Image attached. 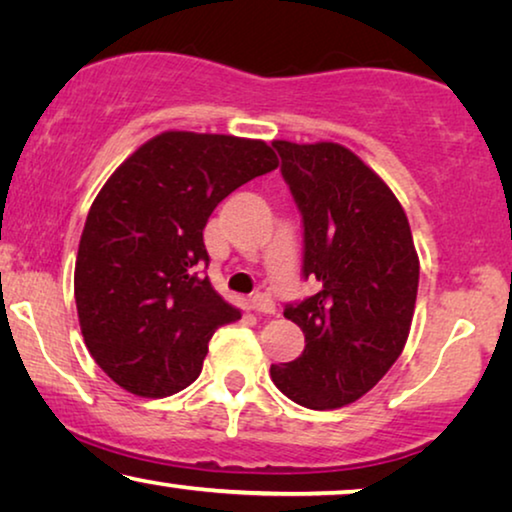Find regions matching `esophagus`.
I'll list each match as a JSON object with an SVG mask.
<instances>
[{"label": "esophagus", "instance_id": "1", "mask_svg": "<svg viewBox=\"0 0 512 512\" xmlns=\"http://www.w3.org/2000/svg\"><path fill=\"white\" fill-rule=\"evenodd\" d=\"M250 305H253L255 312H262V315H276V303L269 294H255L253 299H250Z\"/></svg>", "mask_w": 512, "mask_h": 512}]
</instances>
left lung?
<instances>
[{
  "mask_svg": "<svg viewBox=\"0 0 512 512\" xmlns=\"http://www.w3.org/2000/svg\"><path fill=\"white\" fill-rule=\"evenodd\" d=\"M280 172L303 216V278L319 292L285 305L305 349L271 379L308 409L356 402L391 370L409 338L418 255L398 197L335 142L276 140Z\"/></svg>",
  "mask_w": 512,
  "mask_h": 512,
  "instance_id": "8db88e82",
  "label": "left lung"
}]
</instances>
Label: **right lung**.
Returning <instances> with one entry per match:
<instances>
[{"label":"right lung","mask_w":512,"mask_h":512,"mask_svg":"<svg viewBox=\"0 0 512 512\" xmlns=\"http://www.w3.org/2000/svg\"><path fill=\"white\" fill-rule=\"evenodd\" d=\"M276 167L262 140L167 131L105 181L82 230L75 305L89 354L114 384L167 398L200 377L211 335L241 319L202 276V232L232 190Z\"/></svg>","instance_id":"add662e5"}]
</instances>
